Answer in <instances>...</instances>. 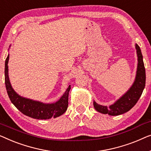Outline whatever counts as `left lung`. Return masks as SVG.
I'll return each instance as SVG.
<instances>
[{
    "label": "left lung",
    "instance_id": "left-lung-1",
    "mask_svg": "<svg viewBox=\"0 0 151 151\" xmlns=\"http://www.w3.org/2000/svg\"><path fill=\"white\" fill-rule=\"evenodd\" d=\"M135 48L137 50L138 63L134 83L127 91L126 94L123 95L115 103L110 105L109 107L99 105L96 102H94L95 109L100 113L107 114L110 116H118L126 113L137 103L141 96L145 87L146 71L141 50L137 44H135Z\"/></svg>",
    "mask_w": 151,
    "mask_h": 151
}]
</instances>
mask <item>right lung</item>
Listing matches in <instances>:
<instances>
[{
  "instance_id": "1",
  "label": "right lung",
  "mask_w": 151,
  "mask_h": 151,
  "mask_svg": "<svg viewBox=\"0 0 151 151\" xmlns=\"http://www.w3.org/2000/svg\"><path fill=\"white\" fill-rule=\"evenodd\" d=\"M9 58V55H8L6 58L5 65V86L10 101L19 111L27 116L40 120L57 118L62 115L66 111L68 106V94L71 88L70 86L67 88L64 94L61 96V99L55 103L44 104L41 102L35 101L19 96L12 88L9 82L7 65Z\"/></svg>"
}]
</instances>
